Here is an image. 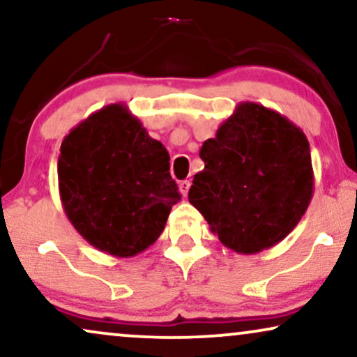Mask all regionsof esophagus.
Listing matches in <instances>:
<instances>
[{
    "label": "esophagus",
    "mask_w": 357,
    "mask_h": 357,
    "mask_svg": "<svg viewBox=\"0 0 357 357\" xmlns=\"http://www.w3.org/2000/svg\"><path fill=\"white\" fill-rule=\"evenodd\" d=\"M190 185H192V182H190V180H182V182L178 183V188H180V192H182L183 197H187V195H188Z\"/></svg>",
    "instance_id": "1"
}]
</instances>
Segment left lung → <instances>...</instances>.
Here are the masks:
<instances>
[{
  "label": "left lung",
  "mask_w": 357,
  "mask_h": 357,
  "mask_svg": "<svg viewBox=\"0 0 357 357\" xmlns=\"http://www.w3.org/2000/svg\"><path fill=\"white\" fill-rule=\"evenodd\" d=\"M204 169L188 202L222 245L258 253L281 242L309 208L314 169L304 131L255 102H241L199 151Z\"/></svg>",
  "instance_id": "8db88e82"
}]
</instances>
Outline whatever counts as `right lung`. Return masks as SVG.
<instances>
[{
	"instance_id": "obj_1",
	"label": "right lung",
	"mask_w": 357,
	"mask_h": 357,
	"mask_svg": "<svg viewBox=\"0 0 357 357\" xmlns=\"http://www.w3.org/2000/svg\"><path fill=\"white\" fill-rule=\"evenodd\" d=\"M169 160L164 144L151 138L128 107H102L61 143L58 188L70 222L112 257L144 252L182 198Z\"/></svg>"
}]
</instances>
